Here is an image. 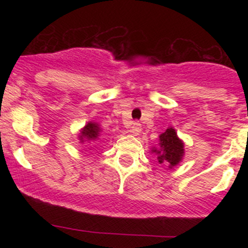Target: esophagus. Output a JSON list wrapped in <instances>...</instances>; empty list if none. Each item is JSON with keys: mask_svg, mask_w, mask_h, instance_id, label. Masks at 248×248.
<instances>
[{"mask_svg": "<svg viewBox=\"0 0 248 248\" xmlns=\"http://www.w3.org/2000/svg\"><path fill=\"white\" fill-rule=\"evenodd\" d=\"M129 132H131L133 136H139L140 132H141V126H140L139 122H133L129 127Z\"/></svg>", "mask_w": 248, "mask_h": 248, "instance_id": "obj_1", "label": "esophagus"}]
</instances>
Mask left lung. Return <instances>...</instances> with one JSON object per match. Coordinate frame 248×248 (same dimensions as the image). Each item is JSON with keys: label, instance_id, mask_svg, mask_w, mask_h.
I'll use <instances>...</instances> for the list:
<instances>
[{"label": "left lung", "instance_id": "8db88e82", "mask_svg": "<svg viewBox=\"0 0 248 248\" xmlns=\"http://www.w3.org/2000/svg\"><path fill=\"white\" fill-rule=\"evenodd\" d=\"M158 146L151 147V154L156 155L159 164L169 169L175 168L185 156V142L177 137L174 127H168L166 132L159 134Z\"/></svg>", "mask_w": 248, "mask_h": 248}]
</instances>
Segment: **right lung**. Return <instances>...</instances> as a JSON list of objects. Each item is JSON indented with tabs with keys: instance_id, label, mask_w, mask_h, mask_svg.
Instances as JSON below:
<instances>
[{
	"instance_id": "add662e5",
	"label": "right lung",
	"mask_w": 248,
	"mask_h": 248,
	"mask_svg": "<svg viewBox=\"0 0 248 248\" xmlns=\"http://www.w3.org/2000/svg\"><path fill=\"white\" fill-rule=\"evenodd\" d=\"M102 133L101 124H98L94 121H89L81 129L79 133V140L80 144H85V142H91L96 141L99 139Z\"/></svg>"
}]
</instances>
